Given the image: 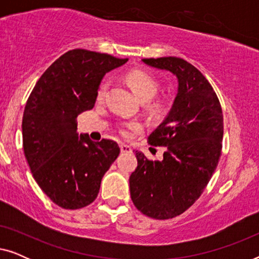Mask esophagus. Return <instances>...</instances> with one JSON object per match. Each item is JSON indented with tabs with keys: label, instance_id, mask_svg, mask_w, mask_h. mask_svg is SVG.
Segmentation results:
<instances>
[{
	"label": "esophagus",
	"instance_id": "esophagus-1",
	"mask_svg": "<svg viewBox=\"0 0 259 259\" xmlns=\"http://www.w3.org/2000/svg\"><path fill=\"white\" fill-rule=\"evenodd\" d=\"M120 151H121V153H131L132 152V147L126 144H120Z\"/></svg>",
	"mask_w": 259,
	"mask_h": 259
}]
</instances>
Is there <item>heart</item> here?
I'll return each instance as SVG.
<instances>
[{
    "instance_id": "1",
    "label": "heart",
    "mask_w": 259,
    "mask_h": 259,
    "mask_svg": "<svg viewBox=\"0 0 259 259\" xmlns=\"http://www.w3.org/2000/svg\"><path fill=\"white\" fill-rule=\"evenodd\" d=\"M125 79H126V82L128 83L131 88L134 91V93H136L143 101H147L153 98L159 90L158 80L155 79L151 73L146 72V70H141V69L131 70V72L126 74ZM107 88H108L107 81L101 82V84L98 88V93H97L98 100H102V99H104V97L106 95V92H107ZM139 127H140L139 123L132 122L127 126V128L132 130V128H139ZM128 130H123L122 133L127 136V134H128Z\"/></svg>"
}]
</instances>
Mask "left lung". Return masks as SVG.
<instances>
[{"label":"left lung","instance_id":"obj_1","mask_svg":"<svg viewBox=\"0 0 259 259\" xmlns=\"http://www.w3.org/2000/svg\"><path fill=\"white\" fill-rule=\"evenodd\" d=\"M141 61L176 75L178 92L168 114L147 139L152 146H165L162 160H148L136 151L131 198L147 217L169 219L193 205L217 168L223 112L210 82L185 60L167 56Z\"/></svg>","mask_w":259,"mask_h":259}]
</instances>
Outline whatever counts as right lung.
Masks as SVG:
<instances>
[{
    "instance_id": "1",
    "label": "right lung",
    "mask_w": 259,
    "mask_h": 259,
    "mask_svg": "<svg viewBox=\"0 0 259 259\" xmlns=\"http://www.w3.org/2000/svg\"><path fill=\"white\" fill-rule=\"evenodd\" d=\"M127 61L73 49L48 67L28 98L22 119L24 155L38 186L60 207L76 210L93 203L102 177L118 158L115 141L79 137L76 118L94 107L105 74Z\"/></svg>"
}]
</instances>
